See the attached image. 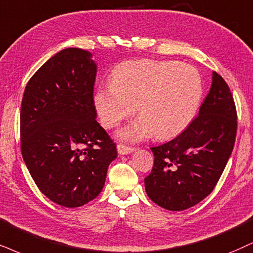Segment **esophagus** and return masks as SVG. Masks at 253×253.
<instances>
[{
    "label": "esophagus",
    "instance_id": "obj_1",
    "mask_svg": "<svg viewBox=\"0 0 253 253\" xmlns=\"http://www.w3.org/2000/svg\"><path fill=\"white\" fill-rule=\"evenodd\" d=\"M117 151L120 155H129V154H131V152L135 151V148H131V146H126L123 144H118Z\"/></svg>",
    "mask_w": 253,
    "mask_h": 253
}]
</instances>
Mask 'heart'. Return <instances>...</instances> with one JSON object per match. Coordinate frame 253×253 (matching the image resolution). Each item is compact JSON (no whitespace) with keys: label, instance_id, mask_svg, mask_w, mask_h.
Instances as JSON below:
<instances>
[{"label":"heart","instance_id":"heart-1","mask_svg":"<svg viewBox=\"0 0 253 253\" xmlns=\"http://www.w3.org/2000/svg\"><path fill=\"white\" fill-rule=\"evenodd\" d=\"M201 75L190 65L172 61H126L112 71V83L95 93L93 102L105 129L117 126L138 107L142 117L122 129L126 141L178 136L192 123L203 99Z\"/></svg>","mask_w":253,"mask_h":253}]
</instances>
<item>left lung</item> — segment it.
Masks as SVG:
<instances>
[{"label": "left lung", "instance_id": "obj_1", "mask_svg": "<svg viewBox=\"0 0 253 253\" xmlns=\"http://www.w3.org/2000/svg\"><path fill=\"white\" fill-rule=\"evenodd\" d=\"M236 132L232 93L223 77L213 71L198 116L172 141L151 148L154 167L144 179L149 198L170 211L198 204L212 192L222 176Z\"/></svg>", "mask_w": 253, "mask_h": 253}]
</instances>
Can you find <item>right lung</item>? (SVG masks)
<instances>
[{
	"mask_svg": "<svg viewBox=\"0 0 253 253\" xmlns=\"http://www.w3.org/2000/svg\"><path fill=\"white\" fill-rule=\"evenodd\" d=\"M91 57L79 48L57 52L33 75L22 98V157L41 192L65 208L97 197L117 157L96 121Z\"/></svg>",
	"mask_w": 253,
	"mask_h": 253,
	"instance_id": "right-lung-1",
	"label": "right lung"
}]
</instances>
